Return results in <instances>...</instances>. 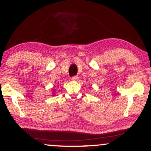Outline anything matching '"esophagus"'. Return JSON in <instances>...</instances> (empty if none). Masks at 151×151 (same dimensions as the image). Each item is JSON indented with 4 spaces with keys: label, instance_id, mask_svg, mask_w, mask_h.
I'll return each instance as SVG.
<instances>
[{
    "label": "esophagus",
    "instance_id": "obj_1",
    "mask_svg": "<svg viewBox=\"0 0 151 151\" xmlns=\"http://www.w3.org/2000/svg\"><path fill=\"white\" fill-rule=\"evenodd\" d=\"M78 79H79V77H78V76H73V77H72V80L73 81H77Z\"/></svg>",
    "mask_w": 151,
    "mask_h": 151
}]
</instances>
